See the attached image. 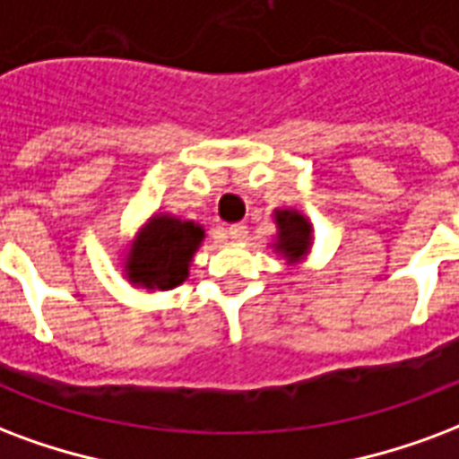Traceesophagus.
<instances>
[{
    "label": "esophagus",
    "instance_id": "1",
    "mask_svg": "<svg viewBox=\"0 0 459 459\" xmlns=\"http://www.w3.org/2000/svg\"><path fill=\"white\" fill-rule=\"evenodd\" d=\"M229 238L246 240L247 238V226H246V223H233V226H229Z\"/></svg>",
    "mask_w": 459,
    "mask_h": 459
}]
</instances>
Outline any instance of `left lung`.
<instances>
[{
  "label": "left lung",
  "mask_w": 459,
  "mask_h": 459,
  "mask_svg": "<svg viewBox=\"0 0 459 459\" xmlns=\"http://www.w3.org/2000/svg\"><path fill=\"white\" fill-rule=\"evenodd\" d=\"M274 221H277V230H280L274 250H280L290 263H299L311 247V223L301 213L290 212V209L274 212Z\"/></svg>",
  "instance_id": "1"
}]
</instances>
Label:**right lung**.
<instances>
[{"mask_svg":"<svg viewBox=\"0 0 459 459\" xmlns=\"http://www.w3.org/2000/svg\"><path fill=\"white\" fill-rule=\"evenodd\" d=\"M204 238L195 221L155 216L128 255V280L148 290H172L186 280L189 263Z\"/></svg>","mask_w":459,"mask_h":459,"instance_id":"obj_1","label":"right lung"}]
</instances>
